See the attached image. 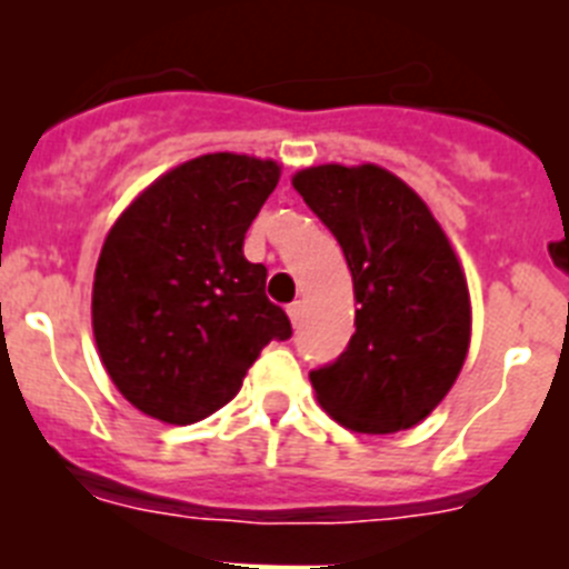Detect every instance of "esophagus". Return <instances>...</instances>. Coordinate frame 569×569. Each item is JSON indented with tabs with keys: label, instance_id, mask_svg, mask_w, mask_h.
<instances>
[{
	"label": "esophagus",
	"instance_id": "34e87169",
	"mask_svg": "<svg viewBox=\"0 0 569 569\" xmlns=\"http://www.w3.org/2000/svg\"><path fill=\"white\" fill-rule=\"evenodd\" d=\"M288 316L290 321H293V328H299L301 316H305V301H293V305L288 308Z\"/></svg>",
	"mask_w": 569,
	"mask_h": 569
}]
</instances>
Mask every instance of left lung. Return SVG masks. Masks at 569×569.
<instances>
[{"instance_id":"obj_1","label":"left lung","mask_w":569,"mask_h":569,"mask_svg":"<svg viewBox=\"0 0 569 569\" xmlns=\"http://www.w3.org/2000/svg\"><path fill=\"white\" fill-rule=\"evenodd\" d=\"M353 276L356 333L310 370L316 399L356 433L419 425L459 379L470 293L445 230L416 190L379 164H319L293 176Z\"/></svg>"}]
</instances>
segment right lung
Listing matches in <instances>:
<instances>
[{
	"instance_id": "1",
	"label": "right lung",
	"mask_w": 569,
	"mask_h": 569,
	"mask_svg": "<svg viewBox=\"0 0 569 569\" xmlns=\"http://www.w3.org/2000/svg\"><path fill=\"white\" fill-rule=\"evenodd\" d=\"M279 164L208 153L159 176L110 228L93 279V336L119 393L168 425L208 419L239 393L261 347L290 339L244 259Z\"/></svg>"
}]
</instances>
